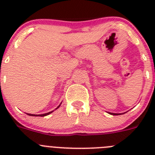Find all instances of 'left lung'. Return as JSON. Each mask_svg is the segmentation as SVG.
I'll list each match as a JSON object with an SVG mask.
<instances>
[{"label":"left lung","instance_id":"left-lung-1","mask_svg":"<svg viewBox=\"0 0 155 155\" xmlns=\"http://www.w3.org/2000/svg\"><path fill=\"white\" fill-rule=\"evenodd\" d=\"M109 113L111 115H113V116H117V115L121 114V113Z\"/></svg>","mask_w":155,"mask_h":155}]
</instances>
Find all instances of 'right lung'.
<instances>
[{
  "mask_svg": "<svg viewBox=\"0 0 155 155\" xmlns=\"http://www.w3.org/2000/svg\"><path fill=\"white\" fill-rule=\"evenodd\" d=\"M60 105H59L58 107L57 108V109H58L59 107H60ZM53 113V111H52V112H49V113H45V114H41V115H35V114H30V113H27V115H28V116H47V115H49V114H50V113Z\"/></svg>",
  "mask_w": 155,
  "mask_h": 155,
  "instance_id": "add662e5",
  "label": "right lung"
}]
</instances>
